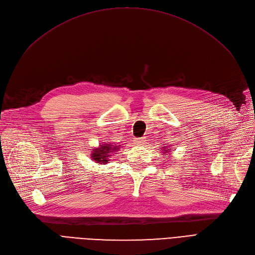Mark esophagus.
Returning <instances> with one entry per match:
<instances>
[{"mask_svg":"<svg viewBox=\"0 0 255 255\" xmlns=\"http://www.w3.org/2000/svg\"><path fill=\"white\" fill-rule=\"evenodd\" d=\"M144 142L143 138H134V143L135 144H142Z\"/></svg>","mask_w":255,"mask_h":255,"instance_id":"1","label":"esophagus"}]
</instances>
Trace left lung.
Listing matches in <instances>:
<instances>
[{
  "mask_svg": "<svg viewBox=\"0 0 255 255\" xmlns=\"http://www.w3.org/2000/svg\"><path fill=\"white\" fill-rule=\"evenodd\" d=\"M164 151H165V152H166V153H167V152H168V151H170V149H169V148H167V149H166V148H164ZM165 152H163V153H164V154H165ZM165 155H166V154H165Z\"/></svg>",
  "mask_w": 255,
  "mask_h": 255,
  "instance_id": "left-lung-1",
  "label": "left lung"
}]
</instances>
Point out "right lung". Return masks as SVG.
I'll return each mask as SVG.
<instances>
[{"label":"right lung","mask_w":255,"mask_h":255,"mask_svg":"<svg viewBox=\"0 0 255 255\" xmlns=\"http://www.w3.org/2000/svg\"><path fill=\"white\" fill-rule=\"evenodd\" d=\"M121 144H113L112 142H104L99 145V148L92 150L90 158L95 160L97 164L104 165L106 163H110V157L115 151H118L120 149Z\"/></svg>","instance_id":"add662e5"}]
</instances>
